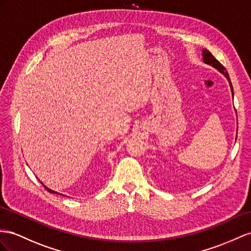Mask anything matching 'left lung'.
Wrapping results in <instances>:
<instances>
[{
    "instance_id": "8db88e82",
    "label": "left lung",
    "mask_w": 251,
    "mask_h": 251,
    "mask_svg": "<svg viewBox=\"0 0 251 251\" xmlns=\"http://www.w3.org/2000/svg\"><path fill=\"white\" fill-rule=\"evenodd\" d=\"M202 60H203L204 63H207V64H209V66L213 67V68H215L216 70L220 71V72H221L225 77H226L228 82H229L231 92H232V95H233V87H232V83H231L230 77H229V75H228V72L226 71V69L224 68L223 64H222L220 61H218V60H216L215 57H214L213 55H212L208 50H205V49L202 50Z\"/></svg>"
}]
</instances>
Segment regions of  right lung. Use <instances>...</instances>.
<instances>
[{
    "label": "right lung",
    "mask_w": 251,
    "mask_h": 251,
    "mask_svg": "<svg viewBox=\"0 0 251 251\" xmlns=\"http://www.w3.org/2000/svg\"><path fill=\"white\" fill-rule=\"evenodd\" d=\"M41 183H42V182H41ZM42 185H43V187H44V188H46V189H47V190H48V191H49L50 193H52V194H53V193H56V194H59V193H57V192H55V191H53V190H50V189H49V188H48V187H46V185H44L43 183H42ZM60 195H61V194H60Z\"/></svg>",
    "instance_id": "add662e5"
}]
</instances>
